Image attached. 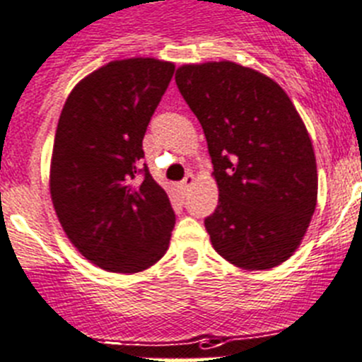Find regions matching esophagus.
<instances>
[{
	"label": "esophagus",
	"instance_id": "34e87169",
	"mask_svg": "<svg viewBox=\"0 0 362 362\" xmlns=\"http://www.w3.org/2000/svg\"><path fill=\"white\" fill-rule=\"evenodd\" d=\"M194 182H197V178H194V175H193V173H189L187 177H185L184 180L180 182V189H182V191H184V193H187L189 189H191V187H193V185H194Z\"/></svg>",
	"mask_w": 362,
	"mask_h": 362
}]
</instances>
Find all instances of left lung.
Wrapping results in <instances>:
<instances>
[{
    "instance_id": "8db88e82",
    "label": "left lung",
    "mask_w": 362,
    "mask_h": 362,
    "mask_svg": "<svg viewBox=\"0 0 362 362\" xmlns=\"http://www.w3.org/2000/svg\"><path fill=\"white\" fill-rule=\"evenodd\" d=\"M182 97L204 129L218 205L205 218L221 258L267 270L291 258L317 204V165L305 122L276 81L233 61L182 64Z\"/></svg>"
}]
</instances>
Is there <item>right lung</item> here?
Returning a JSON list of instances; mask_svg holds the SVG:
<instances>
[{
  "mask_svg": "<svg viewBox=\"0 0 362 362\" xmlns=\"http://www.w3.org/2000/svg\"><path fill=\"white\" fill-rule=\"evenodd\" d=\"M173 71V63L155 57L112 61L76 84L57 122L55 214L74 247L108 272L149 269L169 247L175 213L141 160L142 139Z\"/></svg>",
  "mask_w": 362,
  "mask_h": 362,
  "instance_id": "add662e5",
  "label": "right lung"
}]
</instances>
